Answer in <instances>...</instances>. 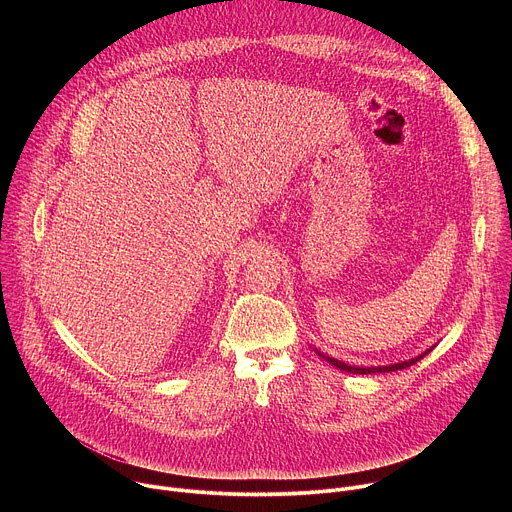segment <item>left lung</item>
Here are the masks:
<instances>
[{
	"label": "left lung",
	"instance_id": "obj_1",
	"mask_svg": "<svg viewBox=\"0 0 512 512\" xmlns=\"http://www.w3.org/2000/svg\"><path fill=\"white\" fill-rule=\"evenodd\" d=\"M431 348H433V346H431ZM431 348H427L425 352L417 354L415 358L401 360V362H395V364H383V367H352V364H346V362H342V360H338V358H332V356L320 352L318 348H314V350H316V354H318L320 358H324L326 362L332 364V367H336V369H340V371H344V373H352V375H375V373H393V371L407 369V367H411V364L419 362L427 352H431Z\"/></svg>",
	"mask_w": 512,
	"mask_h": 512
}]
</instances>
